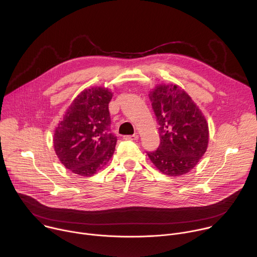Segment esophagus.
<instances>
[{
  "label": "esophagus",
  "instance_id": "esophagus-1",
  "mask_svg": "<svg viewBox=\"0 0 257 257\" xmlns=\"http://www.w3.org/2000/svg\"><path fill=\"white\" fill-rule=\"evenodd\" d=\"M124 138H125L126 140H132V141L134 140V141H135V140H138V135H137V134H134V135H129V136H125Z\"/></svg>",
  "mask_w": 257,
  "mask_h": 257
}]
</instances>
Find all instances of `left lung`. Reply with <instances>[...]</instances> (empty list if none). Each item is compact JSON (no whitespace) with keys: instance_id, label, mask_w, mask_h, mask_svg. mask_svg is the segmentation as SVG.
<instances>
[{"instance_id":"8db88e82","label":"left lung","mask_w":257,"mask_h":257,"mask_svg":"<svg viewBox=\"0 0 257 257\" xmlns=\"http://www.w3.org/2000/svg\"><path fill=\"white\" fill-rule=\"evenodd\" d=\"M149 95L160 125L161 143L148 156L163 174L184 175L198 164L207 150L206 119L190 95L178 85H157Z\"/></svg>"}]
</instances>
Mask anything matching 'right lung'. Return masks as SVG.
Instances as JSON below:
<instances>
[{
  "instance_id": "right-lung-1",
  "label": "right lung",
  "mask_w": 257,
  "mask_h": 257,
  "mask_svg": "<svg viewBox=\"0 0 257 257\" xmlns=\"http://www.w3.org/2000/svg\"><path fill=\"white\" fill-rule=\"evenodd\" d=\"M112 97L113 92L105 87L84 89L55 129L54 150L72 173L90 177L111 160L117 143V137L109 133Z\"/></svg>"
}]
</instances>
